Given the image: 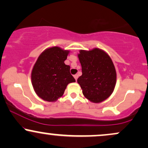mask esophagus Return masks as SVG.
I'll return each mask as SVG.
<instances>
[{
    "instance_id": "obj_1",
    "label": "esophagus",
    "mask_w": 148,
    "mask_h": 148,
    "mask_svg": "<svg viewBox=\"0 0 148 148\" xmlns=\"http://www.w3.org/2000/svg\"><path fill=\"white\" fill-rule=\"evenodd\" d=\"M74 79H75V80L76 81V80H77V79H78V74H75V75L74 76Z\"/></svg>"
}]
</instances>
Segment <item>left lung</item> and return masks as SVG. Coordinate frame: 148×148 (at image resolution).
Returning a JSON list of instances; mask_svg holds the SVG:
<instances>
[{
  "instance_id": "left-lung-1",
  "label": "left lung",
  "mask_w": 148,
  "mask_h": 148,
  "mask_svg": "<svg viewBox=\"0 0 148 148\" xmlns=\"http://www.w3.org/2000/svg\"><path fill=\"white\" fill-rule=\"evenodd\" d=\"M82 75L77 79L85 97L100 103L109 97L116 84V71L111 57L98 48L80 50Z\"/></svg>"
}]
</instances>
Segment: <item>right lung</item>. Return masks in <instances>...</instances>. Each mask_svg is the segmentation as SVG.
Returning <instances> with one entry per match:
<instances>
[{
	"label": "right lung",
	"mask_w": 148,
	"mask_h": 148,
	"mask_svg": "<svg viewBox=\"0 0 148 148\" xmlns=\"http://www.w3.org/2000/svg\"><path fill=\"white\" fill-rule=\"evenodd\" d=\"M69 51L53 47L44 51L38 57L31 72L34 90L41 99L56 101L63 95L67 86L75 79L70 67L64 64Z\"/></svg>",
	"instance_id": "add662e5"
}]
</instances>
